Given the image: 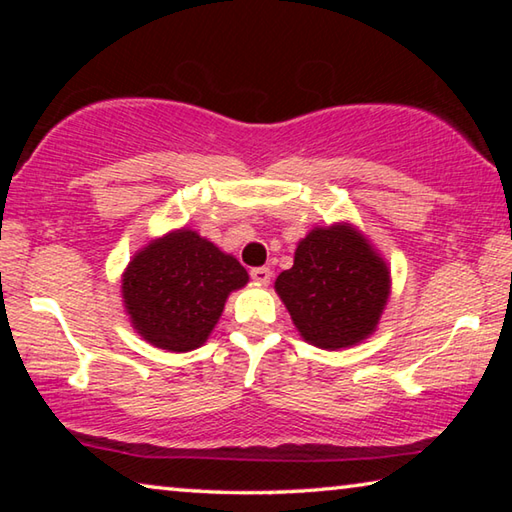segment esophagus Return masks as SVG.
Segmentation results:
<instances>
[{"mask_svg":"<svg viewBox=\"0 0 512 512\" xmlns=\"http://www.w3.org/2000/svg\"><path fill=\"white\" fill-rule=\"evenodd\" d=\"M250 277H253V280L259 282V284H268V282H271V277H273V271L268 266H257V268H253V271H250Z\"/></svg>","mask_w":512,"mask_h":512,"instance_id":"esophagus-1","label":"esophagus"}]
</instances>
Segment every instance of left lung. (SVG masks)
I'll list each match as a JSON object with an SVG mask.
<instances>
[{
	"mask_svg": "<svg viewBox=\"0 0 512 512\" xmlns=\"http://www.w3.org/2000/svg\"><path fill=\"white\" fill-rule=\"evenodd\" d=\"M391 273L352 225L316 228L275 280L300 336L325 350L366 339L386 307Z\"/></svg>",
	"mask_w": 512,
	"mask_h": 512,
	"instance_id": "obj_1",
	"label": "left lung"
}]
</instances>
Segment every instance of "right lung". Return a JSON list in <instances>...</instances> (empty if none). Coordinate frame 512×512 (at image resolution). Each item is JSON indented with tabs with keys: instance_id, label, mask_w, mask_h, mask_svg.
Returning <instances> with one entry per match:
<instances>
[{
	"instance_id": "add662e5",
	"label": "right lung",
	"mask_w": 512,
	"mask_h": 512,
	"mask_svg": "<svg viewBox=\"0 0 512 512\" xmlns=\"http://www.w3.org/2000/svg\"><path fill=\"white\" fill-rule=\"evenodd\" d=\"M246 268L192 230L155 239L128 264L121 291L133 327L155 348L187 352L207 341Z\"/></svg>"
}]
</instances>
